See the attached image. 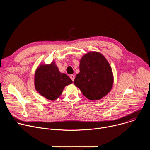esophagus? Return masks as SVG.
<instances>
[{"label":"esophagus","mask_w":150,"mask_h":150,"mask_svg":"<svg viewBox=\"0 0 150 150\" xmlns=\"http://www.w3.org/2000/svg\"><path fill=\"white\" fill-rule=\"evenodd\" d=\"M70 78H71V79L72 80V81H74V79H75V75H71L70 76Z\"/></svg>","instance_id":"1"}]
</instances>
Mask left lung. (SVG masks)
<instances>
[{
	"mask_svg": "<svg viewBox=\"0 0 150 150\" xmlns=\"http://www.w3.org/2000/svg\"><path fill=\"white\" fill-rule=\"evenodd\" d=\"M79 71L74 83L87 98L100 100L111 90L112 68L101 53L93 52L84 55L80 61Z\"/></svg>",
	"mask_w": 150,
	"mask_h": 150,
	"instance_id": "1",
	"label": "left lung"
}]
</instances>
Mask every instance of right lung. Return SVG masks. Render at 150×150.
Here are the masks:
<instances>
[{
  "label": "right lung",
  "mask_w": 150,
  "mask_h": 150,
  "mask_svg": "<svg viewBox=\"0 0 150 150\" xmlns=\"http://www.w3.org/2000/svg\"><path fill=\"white\" fill-rule=\"evenodd\" d=\"M72 83L67 75L59 72L54 62L50 65H41L35 74L36 90L48 100L58 98L65 87Z\"/></svg>",
  "instance_id": "obj_1"
}]
</instances>
